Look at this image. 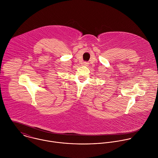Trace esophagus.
<instances>
[{"mask_svg": "<svg viewBox=\"0 0 158 158\" xmlns=\"http://www.w3.org/2000/svg\"><path fill=\"white\" fill-rule=\"evenodd\" d=\"M88 63L87 62H84L83 63V65H84V66H88Z\"/></svg>", "mask_w": 158, "mask_h": 158, "instance_id": "34e87169", "label": "esophagus"}]
</instances>
